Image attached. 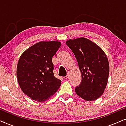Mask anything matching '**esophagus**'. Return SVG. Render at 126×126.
Masks as SVG:
<instances>
[{
    "mask_svg": "<svg viewBox=\"0 0 126 126\" xmlns=\"http://www.w3.org/2000/svg\"><path fill=\"white\" fill-rule=\"evenodd\" d=\"M69 74L68 73V75H67L66 76H65L64 77H63V78H64L65 79H67L69 78Z\"/></svg>",
    "mask_w": 126,
    "mask_h": 126,
    "instance_id": "34e87169",
    "label": "esophagus"
}]
</instances>
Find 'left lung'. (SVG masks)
Returning <instances> with one entry per match:
<instances>
[{
	"label": "left lung",
	"mask_w": 126,
	"mask_h": 126,
	"mask_svg": "<svg viewBox=\"0 0 126 126\" xmlns=\"http://www.w3.org/2000/svg\"><path fill=\"white\" fill-rule=\"evenodd\" d=\"M76 58L81 73V82L75 89L76 94L87 101H94L102 95L110 72L108 58L104 51L85 38L66 42Z\"/></svg>",
	"instance_id": "8db88e82"
}]
</instances>
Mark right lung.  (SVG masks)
<instances>
[{"label":"right lung","instance_id":"right-lung-1","mask_svg":"<svg viewBox=\"0 0 126 126\" xmlns=\"http://www.w3.org/2000/svg\"><path fill=\"white\" fill-rule=\"evenodd\" d=\"M61 46L58 41H41L24 51L19 59L17 80L26 95L45 101L56 93L61 84L53 73L52 58Z\"/></svg>","mask_w":126,"mask_h":126}]
</instances>
